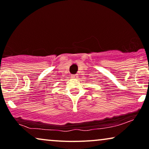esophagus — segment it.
Listing matches in <instances>:
<instances>
[{"mask_svg":"<svg viewBox=\"0 0 149 149\" xmlns=\"http://www.w3.org/2000/svg\"><path fill=\"white\" fill-rule=\"evenodd\" d=\"M78 76H77V75H71V78H78Z\"/></svg>","mask_w":149,"mask_h":149,"instance_id":"34e87169","label":"esophagus"}]
</instances>
